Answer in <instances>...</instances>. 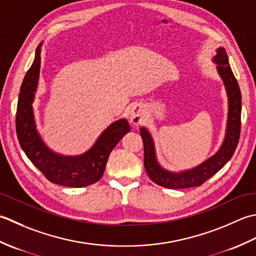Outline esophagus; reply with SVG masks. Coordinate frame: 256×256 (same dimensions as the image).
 <instances>
[{"label": "esophagus", "instance_id": "34e87169", "mask_svg": "<svg viewBox=\"0 0 256 256\" xmlns=\"http://www.w3.org/2000/svg\"><path fill=\"white\" fill-rule=\"evenodd\" d=\"M128 114L130 122L134 124V126H138V124H142V122L144 120V108L142 107V105H140V104H134V105H132L129 107Z\"/></svg>", "mask_w": 256, "mask_h": 256}]
</instances>
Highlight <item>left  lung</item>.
<instances>
[{
  "label": "left lung",
  "instance_id": "obj_1",
  "mask_svg": "<svg viewBox=\"0 0 256 256\" xmlns=\"http://www.w3.org/2000/svg\"><path fill=\"white\" fill-rule=\"evenodd\" d=\"M212 60L216 64V70L226 87L228 102L226 136H224L221 147L212 157L208 158L192 169L180 172L166 170L158 162L154 142L149 130L144 127L140 128V136L144 142V164L146 171L149 178L161 186L168 188V189H186V188L199 186L204 184L208 179H210L212 176H214L218 170H221L232 158L236 149L240 132H241V92L228 64L226 50L223 48H216V55L213 57Z\"/></svg>",
  "mask_w": 256,
  "mask_h": 256
}]
</instances>
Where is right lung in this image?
I'll return each instance as SVG.
<instances>
[{"instance_id": "add662e5", "label": "right lung", "mask_w": 256, "mask_h": 256, "mask_svg": "<svg viewBox=\"0 0 256 256\" xmlns=\"http://www.w3.org/2000/svg\"><path fill=\"white\" fill-rule=\"evenodd\" d=\"M42 45L43 43L36 48L33 64L20 86L16 110L18 142L28 158L52 184L70 188L90 186L102 176L109 154L130 132V126L126 119L114 122L100 134L92 147L82 154L64 156L52 150L36 129L32 105L40 80Z\"/></svg>"}]
</instances>
